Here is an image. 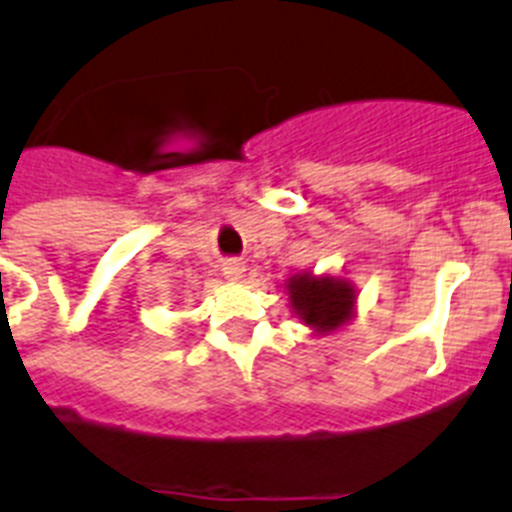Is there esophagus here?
<instances>
[{
    "label": "esophagus",
    "mask_w": 512,
    "mask_h": 512,
    "mask_svg": "<svg viewBox=\"0 0 512 512\" xmlns=\"http://www.w3.org/2000/svg\"><path fill=\"white\" fill-rule=\"evenodd\" d=\"M243 272H246V264L243 261H227L225 266H222V274H225L230 282H238V279H243Z\"/></svg>",
    "instance_id": "obj_1"
}]
</instances>
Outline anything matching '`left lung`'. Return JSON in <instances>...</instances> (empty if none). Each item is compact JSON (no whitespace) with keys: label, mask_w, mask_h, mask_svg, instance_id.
<instances>
[{"label":"left lung","mask_w":512,"mask_h":512,"mask_svg":"<svg viewBox=\"0 0 512 512\" xmlns=\"http://www.w3.org/2000/svg\"><path fill=\"white\" fill-rule=\"evenodd\" d=\"M285 287L292 313L316 334L336 331L355 313V287L342 277H313L305 272L290 277Z\"/></svg>","instance_id":"8db88e82"}]
</instances>
